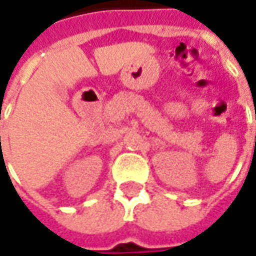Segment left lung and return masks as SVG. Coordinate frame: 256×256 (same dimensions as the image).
Masks as SVG:
<instances>
[{
  "mask_svg": "<svg viewBox=\"0 0 256 256\" xmlns=\"http://www.w3.org/2000/svg\"><path fill=\"white\" fill-rule=\"evenodd\" d=\"M255 119H256V118H255Z\"/></svg>",
  "mask_w": 256,
  "mask_h": 256,
  "instance_id": "obj_1",
  "label": "left lung"
}]
</instances>
